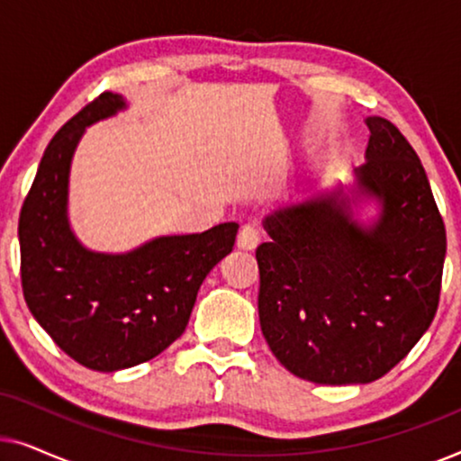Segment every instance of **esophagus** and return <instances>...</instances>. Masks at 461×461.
<instances>
[{
    "mask_svg": "<svg viewBox=\"0 0 461 461\" xmlns=\"http://www.w3.org/2000/svg\"><path fill=\"white\" fill-rule=\"evenodd\" d=\"M258 243H260V229H258V224H254V222L245 224L243 229L239 230L237 245L243 249H254Z\"/></svg>",
    "mask_w": 461,
    "mask_h": 461,
    "instance_id": "1",
    "label": "esophagus"
}]
</instances>
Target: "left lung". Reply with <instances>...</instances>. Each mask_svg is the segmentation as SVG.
<instances>
[{
	"instance_id": "8db88e82",
	"label": "left lung",
	"mask_w": 461,
	"mask_h": 461,
	"mask_svg": "<svg viewBox=\"0 0 461 461\" xmlns=\"http://www.w3.org/2000/svg\"><path fill=\"white\" fill-rule=\"evenodd\" d=\"M367 161L357 169L382 216L363 229L336 194L267 218L258 245V314L283 367L314 384H369L418 344L438 308L445 222L411 144L369 117Z\"/></svg>"
}]
</instances>
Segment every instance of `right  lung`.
Here are the masks:
<instances>
[{"label":"right lung","mask_w":461,"mask_h":461,"mask_svg":"<svg viewBox=\"0 0 461 461\" xmlns=\"http://www.w3.org/2000/svg\"><path fill=\"white\" fill-rule=\"evenodd\" d=\"M122 106V96L103 92L56 131L18 218L24 302L56 346L94 371L147 363L178 339L201 283L239 230L224 222L122 256L81 248L67 222L68 166L86 125Z\"/></svg>","instance_id":"1"}]
</instances>
